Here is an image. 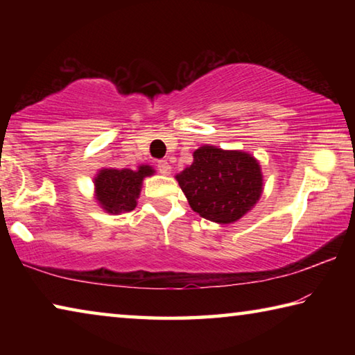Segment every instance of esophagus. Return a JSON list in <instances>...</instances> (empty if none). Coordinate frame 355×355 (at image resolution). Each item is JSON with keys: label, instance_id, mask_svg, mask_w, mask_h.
I'll return each mask as SVG.
<instances>
[{"label": "esophagus", "instance_id": "1", "mask_svg": "<svg viewBox=\"0 0 355 355\" xmlns=\"http://www.w3.org/2000/svg\"><path fill=\"white\" fill-rule=\"evenodd\" d=\"M156 167H158V172L159 173H163V175H169L171 173V164L167 163L166 159H161V161H158V164H156Z\"/></svg>", "mask_w": 355, "mask_h": 355}]
</instances>
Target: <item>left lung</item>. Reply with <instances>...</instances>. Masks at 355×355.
Listing matches in <instances>:
<instances>
[{"instance_id":"left-lung-1","label":"left lung","mask_w":355,"mask_h":355,"mask_svg":"<svg viewBox=\"0 0 355 355\" xmlns=\"http://www.w3.org/2000/svg\"><path fill=\"white\" fill-rule=\"evenodd\" d=\"M177 180L191 208L219 224H230L248 213L260 199L263 184L255 158L211 146L197 148L194 163Z\"/></svg>"}]
</instances>
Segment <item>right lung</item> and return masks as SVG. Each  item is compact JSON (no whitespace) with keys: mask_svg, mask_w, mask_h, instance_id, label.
<instances>
[{"mask_svg":"<svg viewBox=\"0 0 355 355\" xmlns=\"http://www.w3.org/2000/svg\"><path fill=\"white\" fill-rule=\"evenodd\" d=\"M153 173L150 166H141L137 171L103 169L95 178L97 200L107 213L131 211L136 207L144 177Z\"/></svg>","mask_w":355,"mask_h":355,"instance_id":"right-lung-1","label":"right lung"}]
</instances>
